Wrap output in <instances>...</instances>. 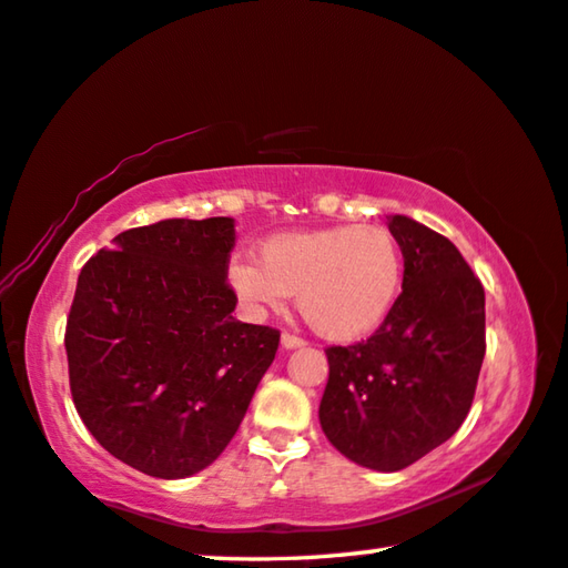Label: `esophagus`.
<instances>
[{
	"label": "esophagus",
	"instance_id": "1",
	"mask_svg": "<svg viewBox=\"0 0 568 568\" xmlns=\"http://www.w3.org/2000/svg\"><path fill=\"white\" fill-rule=\"evenodd\" d=\"M281 344H283V348H301V346H305V341L301 338V336H295V333H283V338H281Z\"/></svg>",
	"mask_w": 568,
	"mask_h": 568
}]
</instances>
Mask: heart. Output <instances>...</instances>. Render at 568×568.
<instances>
[{"label":"heart","mask_w":568,"mask_h":568,"mask_svg":"<svg viewBox=\"0 0 568 568\" xmlns=\"http://www.w3.org/2000/svg\"><path fill=\"white\" fill-rule=\"evenodd\" d=\"M230 283L252 308H277L298 293L305 323L328 341H358L389 316L404 281L397 237L382 224H338L270 237L260 263L235 257Z\"/></svg>","instance_id":"obj_1"}]
</instances>
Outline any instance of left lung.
I'll use <instances>...</instances> for the list:
<instances>
[{
  "label": "left lung",
  "instance_id": "1",
  "mask_svg": "<svg viewBox=\"0 0 568 568\" xmlns=\"http://www.w3.org/2000/svg\"><path fill=\"white\" fill-rule=\"evenodd\" d=\"M389 232L404 281L366 341L328 346L321 427L356 465L404 470L447 443L470 412L485 356V291L453 242L402 214Z\"/></svg>",
  "mask_w": 568,
  "mask_h": 568
}]
</instances>
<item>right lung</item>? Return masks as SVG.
<instances>
[{"label": "right lung", "mask_w": 568, "mask_h": 568, "mask_svg": "<svg viewBox=\"0 0 568 568\" xmlns=\"http://www.w3.org/2000/svg\"><path fill=\"white\" fill-rule=\"evenodd\" d=\"M235 222L164 220L98 250L65 326L73 404L98 443L151 478L204 470L235 437L281 331L242 323Z\"/></svg>", "instance_id": "add662e5"}]
</instances>
